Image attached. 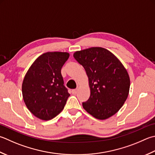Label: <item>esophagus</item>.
Instances as JSON below:
<instances>
[{"mask_svg": "<svg viewBox=\"0 0 155 155\" xmlns=\"http://www.w3.org/2000/svg\"><path fill=\"white\" fill-rule=\"evenodd\" d=\"M71 92L72 94H73V95H76V94L77 93V89H72Z\"/></svg>", "mask_w": 155, "mask_h": 155, "instance_id": "esophagus-1", "label": "esophagus"}]
</instances>
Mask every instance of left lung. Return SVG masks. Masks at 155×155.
I'll list each match as a JSON object with an SVG mask.
<instances>
[{"label": "left lung", "instance_id": "obj_1", "mask_svg": "<svg viewBox=\"0 0 155 155\" xmlns=\"http://www.w3.org/2000/svg\"><path fill=\"white\" fill-rule=\"evenodd\" d=\"M74 58L86 71L91 91L83 107L98 120L114 116L128 97L130 81L128 72L111 51L93 47L74 53Z\"/></svg>", "mask_w": 155, "mask_h": 155}]
</instances>
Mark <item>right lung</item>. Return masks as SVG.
<instances>
[{"label": "right lung", "mask_w": 155, "mask_h": 155, "mask_svg": "<svg viewBox=\"0 0 155 155\" xmlns=\"http://www.w3.org/2000/svg\"><path fill=\"white\" fill-rule=\"evenodd\" d=\"M68 58L67 52L44 53L35 60L24 77V102L39 119H52L64 107L70 94L64 85L61 69Z\"/></svg>", "instance_id": "obj_1"}]
</instances>
